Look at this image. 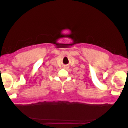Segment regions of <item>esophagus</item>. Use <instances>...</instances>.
<instances>
[{
	"label": "esophagus",
	"mask_w": 128,
	"mask_h": 128,
	"mask_svg": "<svg viewBox=\"0 0 128 128\" xmlns=\"http://www.w3.org/2000/svg\"><path fill=\"white\" fill-rule=\"evenodd\" d=\"M68 66H64V69H68Z\"/></svg>",
	"instance_id": "1"
}]
</instances>
